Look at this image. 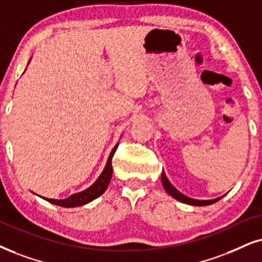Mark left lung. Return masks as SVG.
<instances>
[{
  "label": "left lung",
  "instance_id": "obj_1",
  "mask_svg": "<svg viewBox=\"0 0 262 262\" xmlns=\"http://www.w3.org/2000/svg\"><path fill=\"white\" fill-rule=\"evenodd\" d=\"M161 178H162V184H163L165 191H167L171 197H174L175 200L183 202V203H186V204H190V205H198V207H203V205L213 204V203H215V202H217L221 198V197L220 198H215V200H209V201L193 200V198H190V197L185 196V194L181 193V192H179L177 188H175L173 185L169 183V180H168V178L165 177L164 173H162Z\"/></svg>",
  "mask_w": 262,
  "mask_h": 262
}]
</instances>
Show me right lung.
I'll return each mask as SVG.
<instances>
[{
	"label": "right lung",
	"instance_id": "right-lung-1",
	"mask_svg": "<svg viewBox=\"0 0 262 262\" xmlns=\"http://www.w3.org/2000/svg\"><path fill=\"white\" fill-rule=\"evenodd\" d=\"M118 144L114 147V150L111 151L110 157H108V161L106 163V167H105L104 171H102L100 177L98 178V180L95 181L94 184L92 185L91 187L87 188V190L79 192V193H75L70 196L66 200H52V198H45L46 201L49 202V203H53L55 205H60V207L65 208H71V207H79V205H83L88 202H91L95 198H98L100 194H102L108 186V183H110L111 177H112V157H114L116 150H117Z\"/></svg>",
	"mask_w": 262,
	"mask_h": 262
}]
</instances>
